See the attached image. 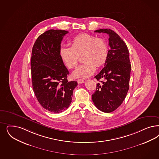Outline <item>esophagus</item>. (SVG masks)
I'll return each mask as SVG.
<instances>
[{"instance_id":"esophagus-1","label":"esophagus","mask_w":159,"mask_h":159,"mask_svg":"<svg viewBox=\"0 0 159 159\" xmlns=\"http://www.w3.org/2000/svg\"><path fill=\"white\" fill-rule=\"evenodd\" d=\"M77 82L78 84H82L84 82V80L82 79H78V80H77Z\"/></svg>"}]
</instances>
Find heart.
<instances>
[{
  "instance_id": "obj_1",
  "label": "heart",
  "mask_w": 159,
  "mask_h": 159,
  "mask_svg": "<svg viewBox=\"0 0 159 159\" xmlns=\"http://www.w3.org/2000/svg\"><path fill=\"white\" fill-rule=\"evenodd\" d=\"M108 47L106 41L88 33L75 36L71 41V47L62 46L60 50L62 61L68 68L77 66L79 56L82 55L85 61L73 72L75 78H88L95 71L97 67H100L106 61Z\"/></svg>"
}]
</instances>
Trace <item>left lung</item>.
<instances>
[{"mask_svg": "<svg viewBox=\"0 0 159 159\" xmlns=\"http://www.w3.org/2000/svg\"><path fill=\"white\" fill-rule=\"evenodd\" d=\"M97 33L109 35L108 56L105 67L95 76L99 82L92 95L95 107L103 112L110 113L120 107L129 90L131 71L128 47L120 36L111 29H99ZM101 79L104 81H100Z\"/></svg>", "mask_w": 159, "mask_h": 159, "instance_id": "obj_1", "label": "left lung"}]
</instances>
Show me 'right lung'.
<instances>
[{"mask_svg":"<svg viewBox=\"0 0 159 159\" xmlns=\"http://www.w3.org/2000/svg\"><path fill=\"white\" fill-rule=\"evenodd\" d=\"M68 31L48 30L37 39L32 49V86L41 106L51 112L60 113L71 103L77 81L67 80L70 74L60 56L61 43Z\"/></svg>","mask_w":159,"mask_h":159,"instance_id":"1","label":"right lung"}]
</instances>
